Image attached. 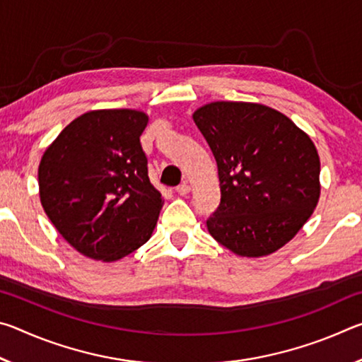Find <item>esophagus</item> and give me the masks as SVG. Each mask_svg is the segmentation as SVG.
<instances>
[{
	"mask_svg": "<svg viewBox=\"0 0 362 362\" xmlns=\"http://www.w3.org/2000/svg\"><path fill=\"white\" fill-rule=\"evenodd\" d=\"M175 192L179 193L180 196H187L189 193V187L187 185V183H182V185H179L175 188Z\"/></svg>",
	"mask_w": 362,
	"mask_h": 362,
	"instance_id": "esophagus-1",
	"label": "esophagus"
}]
</instances>
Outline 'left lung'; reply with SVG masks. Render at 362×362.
I'll use <instances>...</instances> for the list:
<instances>
[{
	"label": "left lung",
	"mask_w": 362,
	"mask_h": 362,
	"mask_svg": "<svg viewBox=\"0 0 362 362\" xmlns=\"http://www.w3.org/2000/svg\"><path fill=\"white\" fill-rule=\"evenodd\" d=\"M193 121L218 169L220 204L206 222L211 236L241 257L276 252L320 201L315 144L262 103L212 102L196 110Z\"/></svg>",
	"instance_id": "8db88e82"
}]
</instances>
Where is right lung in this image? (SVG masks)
Segmentation results:
<instances>
[{"instance_id":"right-lung-1","label":"right lung","mask_w":362,"mask_h":362,"mask_svg":"<svg viewBox=\"0 0 362 362\" xmlns=\"http://www.w3.org/2000/svg\"><path fill=\"white\" fill-rule=\"evenodd\" d=\"M137 110H93L47 146L40 199L64 240L94 260L115 262L150 240L164 204L151 185Z\"/></svg>"}]
</instances>
